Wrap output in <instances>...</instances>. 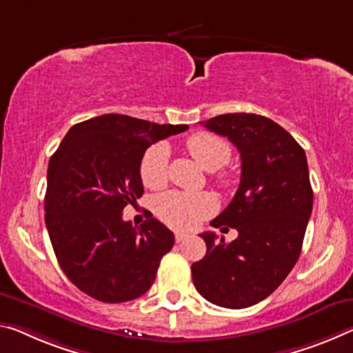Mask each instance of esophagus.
I'll return each instance as SVG.
<instances>
[{
	"instance_id": "obj_1",
	"label": "esophagus",
	"mask_w": 353,
	"mask_h": 353,
	"mask_svg": "<svg viewBox=\"0 0 353 353\" xmlns=\"http://www.w3.org/2000/svg\"><path fill=\"white\" fill-rule=\"evenodd\" d=\"M187 237H188L187 232H181V231H176V232H174V239H176L177 243H181L182 240H185Z\"/></svg>"
}]
</instances>
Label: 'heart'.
Here are the masks:
<instances>
[{"instance_id": "obj_1", "label": "heart", "mask_w": 353, "mask_h": 353, "mask_svg": "<svg viewBox=\"0 0 353 353\" xmlns=\"http://www.w3.org/2000/svg\"><path fill=\"white\" fill-rule=\"evenodd\" d=\"M188 152L207 171H216L231 160V146L212 133H194L187 139ZM139 177L144 187L159 190L168 181V149L163 144H154L144 152L139 163ZM216 183L223 188L234 185V176L229 172L216 174ZM216 201L209 193L168 192L154 201V212L161 221L176 229H192L205 216L214 214Z\"/></svg>"}]
</instances>
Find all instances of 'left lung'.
Segmentation results:
<instances>
[{
	"label": "left lung",
	"mask_w": 353,
	"mask_h": 353,
	"mask_svg": "<svg viewBox=\"0 0 353 353\" xmlns=\"http://www.w3.org/2000/svg\"><path fill=\"white\" fill-rule=\"evenodd\" d=\"M239 149L236 196L212 220L239 231L231 243L203 232L205 256L192 265L193 284L216 306L242 310L267 299L299 261L312 210L303 148L265 116L228 113L201 122Z\"/></svg>",
	"instance_id": "1"
}]
</instances>
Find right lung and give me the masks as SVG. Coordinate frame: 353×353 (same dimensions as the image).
Wrapping results in <instances>:
<instances>
[{
  "instance_id": "obj_1",
  "label": "right lung",
  "mask_w": 353,
  "mask_h": 353,
  "mask_svg": "<svg viewBox=\"0 0 353 353\" xmlns=\"http://www.w3.org/2000/svg\"><path fill=\"white\" fill-rule=\"evenodd\" d=\"M188 125L103 114L75 124L52 155L43 210L56 259L81 292L105 303L146 294L174 234L152 214L139 228L122 210L144 192L146 149Z\"/></svg>"
}]
</instances>
